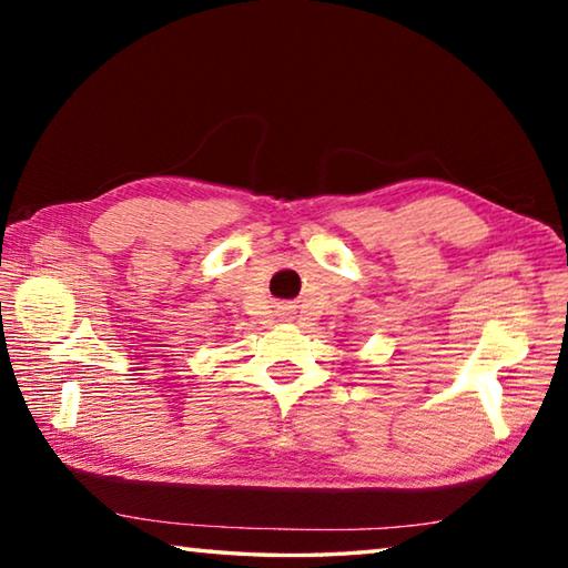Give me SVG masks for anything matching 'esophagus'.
Here are the masks:
<instances>
[{"mask_svg":"<svg viewBox=\"0 0 568 568\" xmlns=\"http://www.w3.org/2000/svg\"><path fill=\"white\" fill-rule=\"evenodd\" d=\"M281 315L285 318V315H291V313H287V307H281Z\"/></svg>","mask_w":568,"mask_h":568,"instance_id":"1","label":"esophagus"}]
</instances>
